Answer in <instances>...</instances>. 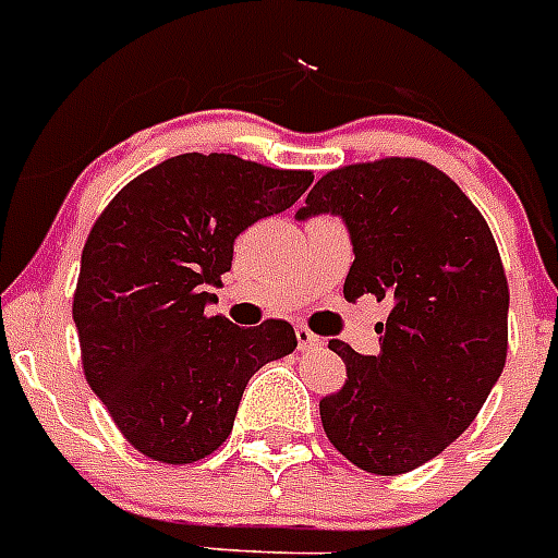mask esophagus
Here are the masks:
<instances>
[{
  "label": "esophagus",
  "mask_w": 558,
  "mask_h": 558,
  "mask_svg": "<svg viewBox=\"0 0 558 558\" xmlns=\"http://www.w3.org/2000/svg\"><path fill=\"white\" fill-rule=\"evenodd\" d=\"M294 335H298V349H301V351H312V349H320V345H323L320 337L312 335L306 326H298V329H294Z\"/></svg>",
  "instance_id": "obj_1"
}]
</instances>
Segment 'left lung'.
Here are the masks:
<instances>
[{"instance_id":"8db88e82","label":"left lung","mask_w":558,"mask_h":558,"mask_svg":"<svg viewBox=\"0 0 558 558\" xmlns=\"http://www.w3.org/2000/svg\"><path fill=\"white\" fill-rule=\"evenodd\" d=\"M337 215L354 264L345 301L391 303L380 354L329 349L349 380L320 400L331 446L368 474H409L460 437L508 357V280L480 209L446 172L383 158L323 175L298 221Z\"/></svg>"}]
</instances>
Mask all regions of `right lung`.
Listing matches in <instances>:
<instances>
[{
  "instance_id": "add662e5",
  "label": "right lung",
  "mask_w": 558,
  "mask_h": 558,
  "mask_svg": "<svg viewBox=\"0 0 558 558\" xmlns=\"http://www.w3.org/2000/svg\"><path fill=\"white\" fill-rule=\"evenodd\" d=\"M312 172L184 153L133 178L84 243L73 320L87 383L144 457L204 460L257 368L298 345L287 320L241 329L218 303L243 229L289 209Z\"/></svg>"
}]
</instances>
